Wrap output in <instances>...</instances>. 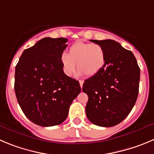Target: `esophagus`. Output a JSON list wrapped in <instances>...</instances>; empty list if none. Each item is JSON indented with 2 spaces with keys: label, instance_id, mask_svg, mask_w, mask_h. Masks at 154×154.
I'll list each match as a JSON object with an SVG mask.
<instances>
[{
  "label": "esophagus",
  "instance_id": "1",
  "mask_svg": "<svg viewBox=\"0 0 154 154\" xmlns=\"http://www.w3.org/2000/svg\"><path fill=\"white\" fill-rule=\"evenodd\" d=\"M83 83H84V81H83V80H79V84H80V86H81V88H82Z\"/></svg>",
  "mask_w": 154,
  "mask_h": 154
}]
</instances>
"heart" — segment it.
<instances>
[{
  "label": "heart",
  "instance_id": "obj_1",
  "mask_svg": "<svg viewBox=\"0 0 154 154\" xmlns=\"http://www.w3.org/2000/svg\"><path fill=\"white\" fill-rule=\"evenodd\" d=\"M106 61V51L101 45L83 42L74 43L69 49L68 54H63L61 56L64 72L69 76L74 72L76 63L79 75L94 76L104 68Z\"/></svg>",
  "mask_w": 154,
  "mask_h": 154
}]
</instances>
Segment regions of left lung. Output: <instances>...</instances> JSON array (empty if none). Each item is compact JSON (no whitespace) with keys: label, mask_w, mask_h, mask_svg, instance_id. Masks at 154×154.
<instances>
[{"label":"left lung","mask_w":154,"mask_h":154,"mask_svg":"<svg viewBox=\"0 0 154 154\" xmlns=\"http://www.w3.org/2000/svg\"><path fill=\"white\" fill-rule=\"evenodd\" d=\"M90 41L104 48L106 61L100 72L83 84L88 96L86 116L94 125L112 127L123 121L135 103L140 68L133 53L116 41Z\"/></svg>","instance_id":"obj_1"}]
</instances>
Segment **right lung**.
<instances>
[{
	"label": "right lung",
	"mask_w": 154,
	"mask_h": 154,
	"mask_svg": "<svg viewBox=\"0 0 154 154\" xmlns=\"http://www.w3.org/2000/svg\"><path fill=\"white\" fill-rule=\"evenodd\" d=\"M64 38H44L26 49L15 69L17 101L26 116L44 127L62 123L72 102L81 92L79 81L64 73L61 56Z\"/></svg>",
	"instance_id": "1"
}]
</instances>
